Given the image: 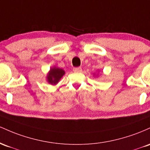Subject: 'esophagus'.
<instances>
[{
    "label": "esophagus",
    "instance_id": "esophagus-1",
    "mask_svg": "<svg viewBox=\"0 0 150 150\" xmlns=\"http://www.w3.org/2000/svg\"><path fill=\"white\" fill-rule=\"evenodd\" d=\"M73 71L74 72H76V73H79V72L82 71L81 67H74V68L73 69Z\"/></svg>",
    "mask_w": 150,
    "mask_h": 150
}]
</instances>
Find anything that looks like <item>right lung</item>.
<instances>
[{
    "label": "right lung",
    "instance_id": "add662e5",
    "mask_svg": "<svg viewBox=\"0 0 150 150\" xmlns=\"http://www.w3.org/2000/svg\"><path fill=\"white\" fill-rule=\"evenodd\" d=\"M64 71L59 68H52L50 69V73L47 76V80L49 83L52 84H56L64 74Z\"/></svg>",
    "mask_w": 150,
    "mask_h": 150
}]
</instances>
